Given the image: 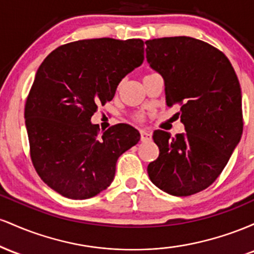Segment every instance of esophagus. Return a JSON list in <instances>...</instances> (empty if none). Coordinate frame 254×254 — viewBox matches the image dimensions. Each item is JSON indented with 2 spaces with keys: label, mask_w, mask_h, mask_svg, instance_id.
<instances>
[{
  "label": "esophagus",
  "mask_w": 254,
  "mask_h": 254,
  "mask_svg": "<svg viewBox=\"0 0 254 254\" xmlns=\"http://www.w3.org/2000/svg\"><path fill=\"white\" fill-rule=\"evenodd\" d=\"M151 138V136H150V133L148 132V131H145V130H141V139L142 141H149V139Z\"/></svg>",
  "instance_id": "34e87169"
}]
</instances>
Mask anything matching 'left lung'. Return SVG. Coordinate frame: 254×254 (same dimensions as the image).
<instances>
[{"instance_id":"left-lung-1","label":"left lung","mask_w":254,"mask_h":254,"mask_svg":"<svg viewBox=\"0 0 254 254\" xmlns=\"http://www.w3.org/2000/svg\"><path fill=\"white\" fill-rule=\"evenodd\" d=\"M147 61L165 81L167 106H180L186 132L156 130L160 154L148 176L172 196H191L210 186L243 135L241 89L223 52L191 37L147 40Z\"/></svg>"}]
</instances>
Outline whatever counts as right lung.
<instances>
[{"mask_svg": "<svg viewBox=\"0 0 254 254\" xmlns=\"http://www.w3.org/2000/svg\"><path fill=\"white\" fill-rule=\"evenodd\" d=\"M143 60V40L99 38L60 46L40 64L25 123L32 164L52 190L87 199L113 182L118 157L141 135L129 124L99 133L90 118Z\"/></svg>", "mask_w": 254, "mask_h": 254, "instance_id": "right-lung-1", "label": "right lung"}]
</instances>
